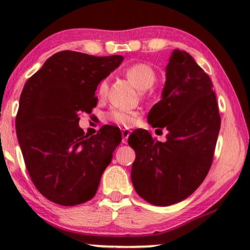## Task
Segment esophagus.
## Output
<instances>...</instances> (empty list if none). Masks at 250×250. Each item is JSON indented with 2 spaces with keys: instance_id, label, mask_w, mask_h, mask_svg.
Here are the masks:
<instances>
[{
  "instance_id": "esophagus-1",
  "label": "esophagus",
  "mask_w": 250,
  "mask_h": 250,
  "mask_svg": "<svg viewBox=\"0 0 250 250\" xmlns=\"http://www.w3.org/2000/svg\"><path fill=\"white\" fill-rule=\"evenodd\" d=\"M130 133H131V131H130V130H125V128L122 131L123 143H124V144L127 143V139H128V136H130Z\"/></svg>"
}]
</instances>
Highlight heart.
I'll return each instance as SVG.
<instances>
[{
    "mask_svg": "<svg viewBox=\"0 0 250 250\" xmlns=\"http://www.w3.org/2000/svg\"><path fill=\"white\" fill-rule=\"evenodd\" d=\"M126 76L130 79V82L137 89L139 90H147L153 85L155 81V72L148 64L146 63H133L128 65L125 70ZM107 79L104 78L99 82L98 87H97V92L101 97H104L107 92ZM106 118L110 122L118 124L122 126H130L134 125L138 118V113L134 111H126L122 108H111L106 114Z\"/></svg>",
    "mask_w": 250,
    "mask_h": 250,
    "instance_id": "heart-1",
    "label": "heart"
}]
</instances>
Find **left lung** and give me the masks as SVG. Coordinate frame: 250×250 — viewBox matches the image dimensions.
<instances>
[{"label":"left lung","instance_id":"8db88e82","mask_svg":"<svg viewBox=\"0 0 250 250\" xmlns=\"http://www.w3.org/2000/svg\"><path fill=\"white\" fill-rule=\"evenodd\" d=\"M147 119L168 134L161 143L146 130L132 132V184L144 200L169 206L188 198L205 180L221 125L212 81L188 52L173 50L161 101Z\"/></svg>","mask_w":250,"mask_h":250}]
</instances>
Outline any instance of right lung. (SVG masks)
Instances as JSON below:
<instances>
[{
  "label": "right lung",
  "mask_w": 250,
  "mask_h": 250,
  "mask_svg": "<svg viewBox=\"0 0 250 250\" xmlns=\"http://www.w3.org/2000/svg\"><path fill=\"white\" fill-rule=\"evenodd\" d=\"M123 60L64 50L26 81L16 116L17 139L32 183L48 200L76 206L95 196L122 133L105 125L95 136H85L78 114L92 112L99 82Z\"/></svg>",
  "instance_id": "right-lung-1"
}]
</instances>
